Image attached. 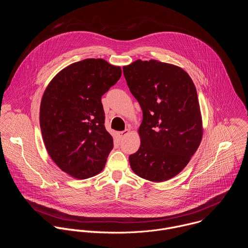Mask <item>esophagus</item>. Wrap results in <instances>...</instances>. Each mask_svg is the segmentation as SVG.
I'll return each mask as SVG.
<instances>
[{
    "label": "esophagus",
    "instance_id": "obj_1",
    "mask_svg": "<svg viewBox=\"0 0 248 248\" xmlns=\"http://www.w3.org/2000/svg\"><path fill=\"white\" fill-rule=\"evenodd\" d=\"M128 133H129V130H128V129H125V130H124V131H119V132H118V135L120 136V138H124V137L126 136Z\"/></svg>",
    "mask_w": 248,
    "mask_h": 248
}]
</instances>
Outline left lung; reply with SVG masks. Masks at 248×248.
Wrapping results in <instances>:
<instances>
[{"instance_id": "obj_1", "label": "left lung", "mask_w": 248, "mask_h": 248, "mask_svg": "<svg viewBox=\"0 0 248 248\" xmlns=\"http://www.w3.org/2000/svg\"><path fill=\"white\" fill-rule=\"evenodd\" d=\"M123 70L143 114L141 143L129 156L130 168L153 183L170 180L186 168L202 139L195 85L182 67L156 60H137Z\"/></svg>"}]
</instances>
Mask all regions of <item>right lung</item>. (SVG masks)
<instances>
[{
	"label": "right lung",
	"mask_w": 248,
	"mask_h": 248,
	"mask_svg": "<svg viewBox=\"0 0 248 248\" xmlns=\"http://www.w3.org/2000/svg\"><path fill=\"white\" fill-rule=\"evenodd\" d=\"M121 77V66L85 59L62 69L45 89L39 117L44 144L55 164L75 179L101 172L113 149L101 98Z\"/></svg>",
	"instance_id": "add662e5"
}]
</instances>
